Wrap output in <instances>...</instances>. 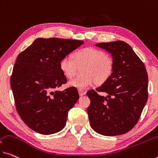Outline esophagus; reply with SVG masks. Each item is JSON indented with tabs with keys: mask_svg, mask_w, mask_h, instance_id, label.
<instances>
[{
	"mask_svg": "<svg viewBox=\"0 0 158 158\" xmlns=\"http://www.w3.org/2000/svg\"><path fill=\"white\" fill-rule=\"evenodd\" d=\"M78 93H79L80 96H83L86 94V92L83 91L82 89H78Z\"/></svg>",
	"mask_w": 158,
	"mask_h": 158,
	"instance_id": "1",
	"label": "esophagus"
}]
</instances>
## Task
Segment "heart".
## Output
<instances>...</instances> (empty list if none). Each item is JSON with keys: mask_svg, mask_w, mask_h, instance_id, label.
<instances>
[{"mask_svg": "<svg viewBox=\"0 0 158 158\" xmlns=\"http://www.w3.org/2000/svg\"><path fill=\"white\" fill-rule=\"evenodd\" d=\"M71 57L60 60L59 69L63 76L71 79L77 68L82 69V77L73 80L69 85L79 89H85L96 82L102 85L108 81L114 70V60L104 51L94 47H85L77 50Z\"/></svg>", "mask_w": 158, "mask_h": 158, "instance_id": "b5f03b06", "label": "heart"}]
</instances>
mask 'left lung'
Segmentation results:
<instances>
[{
    "label": "left lung",
    "instance_id": "8db88e82",
    "mask_svg": "<svg viewBox=\"0 0 158 158\" xmlns=\"http://www.w3.org/2000/svg\"><path fill=\"white\" fill-rule=\"evenodd\" d=\"M110 52L114 70L106 82L87 93L90 99L87 114L97 133L114 136L129 131L136 124L146 103L148 77L143 63L123 41L95 44ZM98 92L107 94L106 97Z\"/></svg>",
    "mask_w": 158,
    "mask_h": 158
}]
</instances>
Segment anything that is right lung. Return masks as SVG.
<instances>
[{"label":"right lung","instance_id":"add662e5","mask_svg":"<svg viewBox=\"0 0 158 158\" xmlns=\"http://www.w3.org/2000/svg\"><path fill=\"white\" fill-rule=\"evenodd\" d=\"M83 43L38 38L17 57L10 77L16 110L35 131L50 135L64 128L69 111L79 94L74 87L56 89L67 82L59 69V61Z\"/></svg>","mask_w":158,"mask_h":158}]
</instances>
